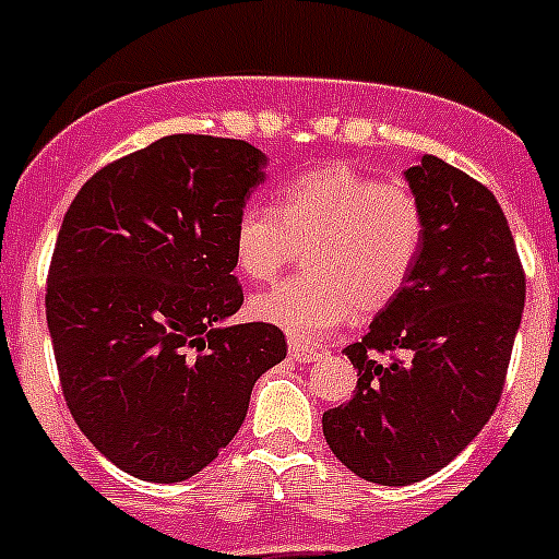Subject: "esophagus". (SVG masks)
<instances>
[{
	"label": "esophagus",
	"instance_id": "esophagus-1",
	"mask_svg": "<svg viewBox=\"0 0 559 559\" xmlns=\"http://www.w3.org/2000/svg\"><path fill=\"white\" fill-rule=\"evenodd\" d=\"M322 349L316 347H305V344H299V341H290V358L299 360V364H313V360L322 358Z\"/></svg>",
	"mask_w": 559,
	"mask_h": 559
}]
</instances>
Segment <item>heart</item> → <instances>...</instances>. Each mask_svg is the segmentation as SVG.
Listing matches in <instances>:
<instances>
[{"mask_svg":"<svg viewBox=\"0 0 559 559\" xmlns=\"http://www.w3.org/2000/svg\"><path fill=\"white\" fill-rule=\"evenodd\" d=\"M426 243V210L400 181H380L347 165L299 173L274 195V206L249 204L231 229L235 269L269 283L308 246L302 276L251 299L257 322L296 341L322 338L358 308L378 313L412 280Z\"/></svg>","mask_w":559,"mask_h":559,"instance_id":"heart-1","label":"heart"}]
</instances>
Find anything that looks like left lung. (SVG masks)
Returning a JSON list of instances; mask_svg holds the SVG:
<instances>
[{
  "label": "left lung",
  "instance_id": "left-lung-1",
  "mask_svg": "<svg viewBox=\"0 0 559 559\" xmlns=\"http://www.w3.org/2000/svg\"><path fill=\"white\" fill-rule=\"evenodd\" d=\"M426 210L412 280L344 353L355 394L322 417L355 476L406 487L442 471L496 412L526 296L503 210L481 181L437 156L406 170Z\"/></svg>",
  "mask_w": 559,
  "mask_h": 559
}]
</instances>
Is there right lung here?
Wrapping results in <instances>:
<instances>
[{"instance_id":"add662e5","label":"right lung","mask_w":559,"mask_h":559,"mask_svg":"<svg viewBox=\"0 0 559 559\" xmlns=\"http://www.w3.org/2000/svg\"><path fill=\"white\" fill-rule=\"evenodd\" d=\"M263 165L243 140L173 133L100 167L63 215L44 296L63 400L142 481L204 471L288 353L274 324L218 328L243 305L231 229Z\"/></svg>"}]
</instances>
